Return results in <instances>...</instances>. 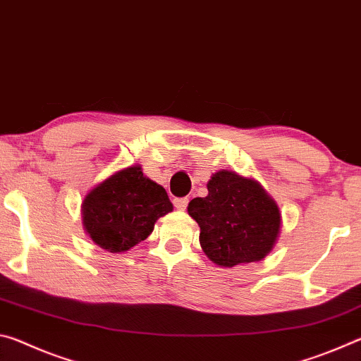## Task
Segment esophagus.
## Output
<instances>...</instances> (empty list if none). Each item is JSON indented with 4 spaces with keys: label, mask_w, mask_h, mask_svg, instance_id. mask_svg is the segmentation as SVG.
<instances>
[{
    "label": "esophagus",
    "mask_w": 361,
    "mask_h": 361,
    "mask_svg": "<svg viewBox=\"0 0 361 361\" xmlns=\"http://www.w3.org/2000/svg\"><path fill=\"white\" fill-rule=\"evenodd\" d=\"M188 202H189L188 197H178V199L173 200L176 210H185L188 207Z\"/></svg>",
    "instance_id": "esophagus-1"
}]
</instances>
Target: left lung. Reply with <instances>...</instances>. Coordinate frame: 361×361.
<instances>
[{
    "mask_svg": "<svg viewBox=\"0 0 361 361\" xmlns=\"http://www.w3.org/2000/svg\"><path fill=\"white\" fill-rule=\"evenodd\" d=\"M209 194L188 205L200 228L204 253L219 267L264 259L276 245L282 215L276 200L255 178L218 170L207 183Z\"/></svg>",
    "mask_w": 361,
    "mask_h": 361,
    "instance_id": "8db88e82",
    "label": "left lung"
}]
</instances>
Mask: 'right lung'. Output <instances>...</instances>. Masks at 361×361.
Returning <instances> with one entry per match:
<instances>
[{
	"label": "right lung",
	"mask_w": 361,
	"mask_h": 361,
	"mask_svg": "<svg viewBox=\"0 0 361 361\" xmlns=\"http://www.w3.org/2000/svg\"><path fill=\"white\" fill-rule=\"evenodd\" d=\"M173 210L161 185L142 172V166L121 169L85 194L82 226L97 247L126 253L145 240L156 221Z\"/></svg>",
	"instance_id": "right-lung-1"
}]
</instances>
